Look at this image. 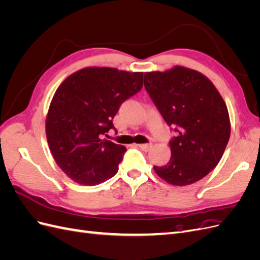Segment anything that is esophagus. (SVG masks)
Returning a JSON list of instances; mask_svg holds the SVG:
<instances>
[{
    "label": "esophagus",
    "instance_id": "1",
    "mask_svg": "<svg viewBox=\"0 0 260 260\" xmlns=\"http://www.w3.org/2000/svg\"><path fill=\"white\" fill-rule=\"evenodd\" d=\"M138 146L142 149V151H145V152H147V151H149V149L152 148V144H138Z\"/></svg>",
    "mask_w": 260,
    "mask_h": 260
}]
</instances>
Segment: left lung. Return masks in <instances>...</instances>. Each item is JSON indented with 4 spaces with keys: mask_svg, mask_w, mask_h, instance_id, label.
<instances>
[{
    "mask_svg": "<svg viewBox=\"0 0 260 260\" xmlns=\"http://www.w3.org/2000/svg\"><path fill=\"white\" fill-rule=\"evenodd\" d=\"M144 86L177 136L169 145L171 157L157 176L169 184L195 183L221 159L230 139L229 112L222 96L206 76L183 66L144 74Z\"/></svg>",
    "mask_w": 260,
    "mask_h": 260,
    "instance_id": "8db88e82",
    "label": "left lung"
}]
</instances>
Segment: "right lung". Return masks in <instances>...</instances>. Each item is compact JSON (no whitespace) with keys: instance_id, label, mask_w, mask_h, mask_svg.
<instances>
[{"instance_id":"add662e5","label":"right lung","mask_w":260,"mask_h":260,"mask_svg":"<svg viewBox=\"0 0 260 260\" xmlns=\"http://www.w3.org/2000/svg\"><path fill=\"white\" fill-rule=\"evenodd\" d=\"M143 85V73L85 67L68 76L51 101L45 133L58 167L75 182L96 185L114 177L127 148L100 136L114 129L123 102Z\"/></svg>"}]
</instances>
